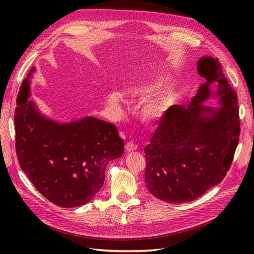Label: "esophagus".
<instances>
[{"instance_id":"34e87169","label":"esophagus","mask_w":254,"mask_h":254,"mask_svg":"<svg viewBox=\"0 0 254 254\" xmlns=\"http://www.w3.org/2000/svg\"><path fill=\"white\" fill-rule=\"evenodd\" d=\"M136 149V146L132 143V142H128L127 144H126V146H125V150L127 151V152H131V151H133V150H135Z\"/></svg>"}]
</instances>
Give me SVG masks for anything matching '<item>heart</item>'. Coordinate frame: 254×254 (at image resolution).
Wrapping results in <instances>:
<instances>
[{
	"label": "heart",
	"mask_w": 254,
	"mask_h": 254,
	"mask_svg": "<svg viewBox=\"0 0 254 254\" xmlns=\"http://www.w3.org/2000/svg\"><path fill=\"white\" fill-rule=\"evenodd\" d=\"M171 81V77L164 73H156L152 77L143 83L136 84L129 89V93L132 97L137 99H143L151 96L157 91L166 87ZM178 94L174 89H166L161 92L158 96L146 105L142 111V117L146 121H153L159 119L163 112L173 106Z\"/></svg>",
	"instance_id": "1"
}]
</instances>
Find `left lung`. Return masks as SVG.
I'll return each mask as SVG.
<instances>
[{
    "label": "left lung",
    "mask_w": 254,
    "mask_h": 254,
    "mask_svg": "<svg viewBox=\"0 0 254 254\" xmlns=\"http://www.w3.org/2000/svg\"><path fill=\"white\" fill-rule=\"evenodd\" d=\"M197 72L206 81L188 108L173 106L166 111L144 149L146 187L170 203L193 201L220 183L238 144L237 95L218 59L201 57ZM210 98L221 107L204 106Z\"/></svg>",
    "instance_id": "8db88e82"
}]
</instances>
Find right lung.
Masks as SVG:
<instances>
[{"label": "right lung", "instance_id": "add662e5", "mask_svg": "<svg viewBox=\"0 0 254 254\" xmlns=\"http://www.w3.org/2000/svg\"><path fill=\"white\" fill-rule=\"evenodd\" d=\"M35 71L23 80L14 110L20 166L51 202L86 204L102 189L107 164L122 157L124 141L113 124L93 117L63 123L43 114L28 101Z\"/></svg>", "mask_w": 254, "mask_h": 254}]
</instances>
